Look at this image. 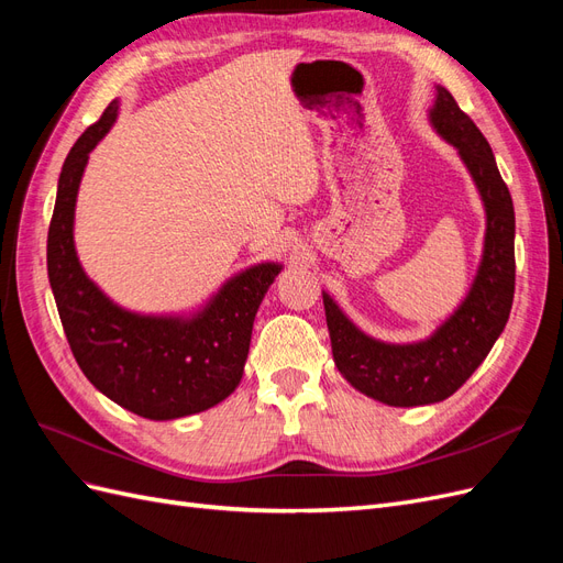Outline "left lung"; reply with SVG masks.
Listing matches in <instances>:
<instances>
[{"instance_id":"1","label":"left lung","mask_w":563,"mask_h":563,"mask_svg":"<svg viewBox=\"0 0 563 563\" xmlns=\"http://www.w3.org/2000/svg\"><path fill=\"white\" fill-rule=\"evenodd\" d=\"M428 119L457 150L484 203V251L467 296L428 338L385 343L321 291L340 376L362 395L401 408L449 399L496 345L515 300V207L490 145L444 87L434 89Z\"/></svg>"}]
</instances>
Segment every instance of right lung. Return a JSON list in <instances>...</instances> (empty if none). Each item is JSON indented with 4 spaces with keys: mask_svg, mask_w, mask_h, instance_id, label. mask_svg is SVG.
Here are the masks:
<instances>
[{
    "mask_svg": "<svg viewBox=\"0 0 563 563\" xmlns=\"http://www.w3.org/2000/svg\"><path fill=\"white\" fill-rule=\"evenodd\" d=\"M117 114L112 100L65 157L46 242L48 282L67 343L91 385L135 416L176 420L207 411L242 383L255 312L284 265L265 261L236 272L192 312L143 314L117 305L84 272L75 249L84 168Z\"/></svg>",
    "mask_w": 563,
    "mask_h": 563,
    "instance_id": "obj_1",
    "label": "right lung"
}]
</instances>
